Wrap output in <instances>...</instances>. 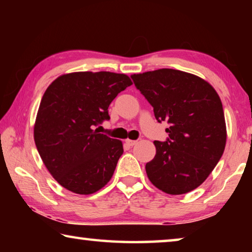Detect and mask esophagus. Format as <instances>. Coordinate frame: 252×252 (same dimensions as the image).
<instances>
[{
	"mask_svg": "<svg viewBox=\"0 0 252 252\" xmlns=\"http://www.w3.org/2000/svg\"><path fill=\"white\" fill-rule=\"evenodd\" d=\"M136 142H138V141H135V140H129V139L126 140V143L130 147H133L134 144H136Z\"/></svg>",
	"mask_w": 252,
	"mask_h": 252,
	"instance_id": "esophagus-1",
	"label": "esophagus"
}]
</instances>
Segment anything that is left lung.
<instances>
[{
  "mask_svg": "<svg viewBox=\"0 0 252 252\" xmlns=\"http://www.w3.org/2000/svg\"><path fill=\"white\" fill-rule=\"evenodd\" d=\"M152 105L158 122L167 121L164 142L146 164L149 180L169 194L194 190L209 177L227 141L221 100L207 81L187 72L160 69L131 75Z\"/></svg>",
  "mask_w": 252,
  "mask_h": 252,
  "instance_id": "8db88e82",
  "label": "left lung"
}]
</instances>
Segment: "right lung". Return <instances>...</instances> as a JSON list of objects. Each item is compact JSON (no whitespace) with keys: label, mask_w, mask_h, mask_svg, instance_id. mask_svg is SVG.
Returning <instances> with one entry per match:
<instances>
[{"label":"right lung","mask_w":252,"mask_h":252,"mask_svg":"<svg viewBox=\"0 0 252 252\" xmlns=\"http://www.w3.org/2000/svg\"><path fill=\"white\" fill-rule=\"evenodd\" d=\"M131 84L126 74L74 72L59 76L46 89L34 141L51 176L66 190L91 194L112 178L122 142L94 126L110 120V103Z\"/></svg>","instance_id":"obj_1"}]
</instances>
